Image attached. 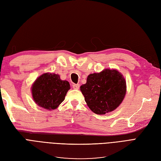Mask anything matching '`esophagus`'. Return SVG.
Masks as SVG:
<instances>
[{
	"label": "esophagus",
	"instance_id": "1",
	"mask_svg": "<svg viewBox=\"0 0 161 161\" xmlns=\"http://www.w3.org/2000/svg\"><path fill=\"white\" fill-rule=\"evenodd\" d=\"M72 87L74 89H79L80 88V85L79 84H74V85H72Z\"/></svg>",
	"mask_w": 161,
	"mask_h": 161
}]
</instances>
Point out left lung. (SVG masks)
Segmentation results:
<instances>
[{"label": "left lung", "mask_w": 161, "mask_h": 161, "mask_svg": "<svg viewBox=\"0 0 161 161\" xmlns=\"http://www.w3.org/2000/svg\"><path fill=\"white\" fill-rule=\"evenodd\" d=\"M80 91L90 109L96 114H105L115 109L122 102L126 83L122 75L116 70L106 69L91 74Z\"/></svg>", "instance_id": "8db88e82"}]
</instances>
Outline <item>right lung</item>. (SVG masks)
I'll return each mask as SVG.
<instances>
[{"instance_id": "add662e5", "label": "right lung", "mask_w": 161, "mask_h": 161, "mask_svg": "<svg viewBox=\"0 0 161 161\" xmlns=\"http://www.w3.org/2000/svg\"><path fill=\"white\" fill-rule=\"evenodd\" d=\"M70 84L62 80L60 76L52 73H45L38 77L32 86L34 101L41 108L55 109L64 100Z\"/></svg>"}]
</instances>
